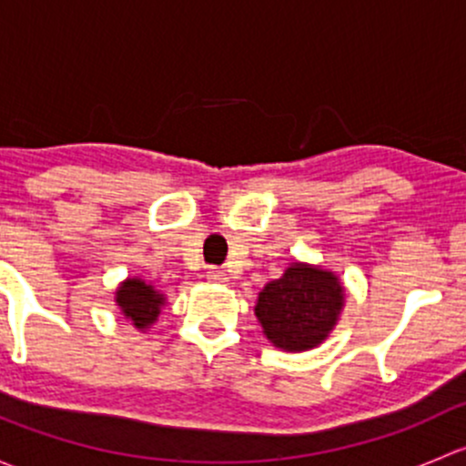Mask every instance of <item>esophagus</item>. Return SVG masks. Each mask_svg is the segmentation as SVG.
<instances>
[{
	"mask_svg": "<svg viewBox=\"0 0 466 466\" xmlns=\"http://www.w3.org/2000/svg\"><path fill=\"white\" fill-rule=\"evenodd\" d=\"M207 279L216 281V284H225V281H228V275H225L220 268H209V270H207Z\"/></svg>",
	"mask_w": 466,
	"mask_h": 466,
	"instance_id": "34e87169",
	"label": "esophagus"
}]
</instances>
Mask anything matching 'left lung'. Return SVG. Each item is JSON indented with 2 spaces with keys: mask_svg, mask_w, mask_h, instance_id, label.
I'll use <instances>...</instances> for the list:
<instances>
[{
  "mask_svg": "<svg viewBox=\"0 0 466 466\" xmlns=\"http://www.w3.org/2000/svg\"><path fill=\"white\" fill-rule=\"evenodd\" d=\"M345 309L340 277L322 266L293 261L279 279L268 281L255 304L263 336L281 351L320 347L336 329Z\"/></svg>",
  "mask_w": 466,
  "mask_h": 466,
  "instance_id": "1",
  "label": "left lung"
}]
</instances>
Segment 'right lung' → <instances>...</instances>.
I'll use <instances>...</instances> for the list:
<instances>
[{
    "mask_svg": "<svg viewBox=\"0 0 466 466\" xmlns=\"http://www.w3.org/2000/svg\"><path fill=\"white\" fill-rule=\"evenodd\" d=\"M115 304L119 307L121 316L126 318L139 331H148L157 322L167 298L159 293L150 281L139 277H126L115 290Z\"/></svg>",
    "mask_w": 466,
    "mask_h": 466,
    "instance_id": "1",
    "label": "right lung"
}]
</instances>
